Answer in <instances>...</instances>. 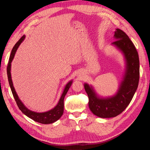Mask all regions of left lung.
Returning a JSON list of instances; mask_svg holds the SVG:
<instances>
[{"label": "left lung", "instance_id": "left-lung-1", "mask_svg": "<svg viewBox=\"0 0 150 150\" xmlns=\"http://www.w3.org/2000/svg\"><path fill=\"white\" fill-rule=\"evenodd\" d=\"M112 42L122 52L126 61V69L117 93L112 97L101 98L94 91L91 86L84 84V89L89 98V108L94 115L102 118L115 117L129 105L138 88L139 79L138 53L127 34L116 29Z\"/></svg>", "mask_w": 150, "mask_h": 150}]
</instances>
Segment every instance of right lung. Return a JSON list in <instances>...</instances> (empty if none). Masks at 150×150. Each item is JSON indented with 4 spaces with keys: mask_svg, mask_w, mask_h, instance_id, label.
Masks as SVG:
<instances>
[{
    "mask_svg": "<svg viewBox=\"0 0 150 150\" xmlns=\"http://www.w3.org/2000/svg\"><path fill=\"white\" fill-rule=\"evenodd\" d=\"M25 39V35H23L22 37L18 40L17 42L15 44V46H13L9 58V61H8L7 67V77H8V83H9L10 87L12 91V93L13 94V96L15 100L16 101V103L17 104L18 107H19V110L24 113L25 115H26L28 117H30L32 120L34 121L40 122L42 124H51L53 123V122H56L63 115V112H64V97L66 96V93H67L68 90H69V88L72 84V81H70L68 83L64 89L61 98L59 101L57 105L54 107L52 110H49L46 112H36L33 111L29 110V109L27 108L24 104L22 103V101L20 100V99L18 97L17 94L16 92L15 89L13 88L12 81L11 78V62L13 60V57H14L15 54L16 52V51L17 50L18 47L20 46V44L22 43Z\"/></svg>",
    "mask_w": 150,
    "mask_h": 150,
    "instance_id": "1",
    "label": "right lung"
}]
</instances>
